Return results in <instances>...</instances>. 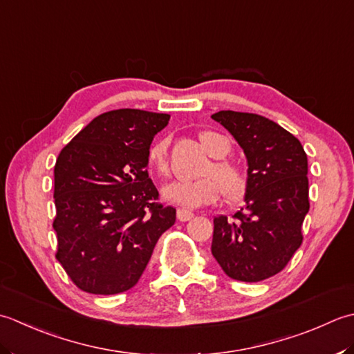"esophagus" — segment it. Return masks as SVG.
Segmentation results:
<instances>
[{
    "mask_svg": "<svg viewBox=\"0 0 354 354\" xmlns=\"http://www.w3.org/2000/svg\"><path fill=\"white\" fill-rule=\"evenodd\" d=\"M191 218H194V212L189 211V209H185V207L177 209V220L178 221H189Z\"/></svg>",
    "mask_w": 354,
    "mask_h": 354,
    "instance_id": "1",
    "label": "esophagus"
}]
</instances>
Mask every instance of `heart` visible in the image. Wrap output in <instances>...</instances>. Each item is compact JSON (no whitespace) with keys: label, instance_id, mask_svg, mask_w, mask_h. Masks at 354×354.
<instances>
[{"label":"heart","instance_id":"obj_1","mask_svg":"<svg viewBox=\"0 0 354 354\" xmlns=\"http://www.w3.org/2000/svg\"><path fill=\"white\" fill-rule=\"evenodd\" d=\"M207 154L215 160L209 163L198 180H176L163 187L165 200L185 207H200L212 205L221 196L234 200L241 197L248 187V174L240 165L226 160L232 149L227 137L218 133L206 131L200 136ZM169 140L167 137L157 139L148 149V163L158 176H168L169 172Z\"/></svg>","mask_w":354,"mask_h":354}]
</instances>
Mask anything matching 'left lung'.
<instances>
[{"label": "left lung", "instance_id": "obj_1", "mask_svg": "<svg viewBox=\"0 0 354 354\" xmlns=\"http://www.w3.org/2000/svg\"><path fill=\"white\" fill-rule=\"evenodd\" d=\"M211 118L235 137L249 165L244 206L214 218L211 250L227 277L258 283L283 270L302 243L307 154L297 137L259 114L227 110Z\"/></svg>", "mask_w": 354, "mask_h": 354}]
</instances>
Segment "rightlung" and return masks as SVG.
Returning <instances> with one entry per match:
<instances>
[{
    "label": "right lung",
    "mask_w": 354,
    "mask_h": 354,
    "mask_svg": "<svg viewBox=\"0 0 354 354\" xmlns=\"http://www.w3.org/2000/svg\"><path fill=\"white\" fill-rule=\"evenodd\" d=\"M169 114L133 108L93 119L55 165L56 259L77 288L116 295L137 284L176 209L158 203L148 149Z\"/></svg>",
    "instance_id": "right-lung-1"
}]
</instances>
